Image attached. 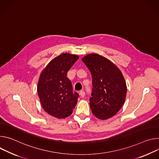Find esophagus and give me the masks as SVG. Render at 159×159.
Returning <instances> with one entry per match:
<instances>
[{
    "mask_svg": "<svg viewBox=\"0 0 159 159\" xmlns=\"http://www.w3.org/2000/svg\"><path fill=\"white\" fill-rule=\"evenodd\" d=\"M80 95L81 97L83 98V97L85 96V92H83V91H81V92H80Z\"/></svg>",
    "mask_w": 159,
    "mask_h": 159,
    "instance_id": "esophagus-1",
    "label": "esophagus"
}]
</instances>
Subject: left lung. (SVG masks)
<instances>
[{
	"label": "left lung",
	"mask_w": 159,
	"mask_h": 159,
	"mask_svg": "<svg viewBox=\"0 0 159 159\" xmlns=\"http://www.w3.org/2000/svg\"><path fill=\"white\" fill-rule=\"evenodd\" d=\"M81 60L92 77L90 105L93 114L103 120L112 117L125 102L127 86L124 76L113 62L98 54H88Z\"/></svg>",
	"instance_id": "1"
}]
</instances>
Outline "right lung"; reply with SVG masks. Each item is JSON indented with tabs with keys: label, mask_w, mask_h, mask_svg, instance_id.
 I'll use <instances>...</instances> for the list:
<instances>
[{
	"label": "right lung",
	"mask_w": 159,
	"mask_h": 159,
	"mask_svg": "<svg viewBox=\"0 0 159 159\" xmlns=\"http://www.w3.org/2000/svg\"><path fill=\"white\" fill-rule=\"evenodd\" d=\"M76 55L63 53L52 59L42 70L37 92L44 111L58 119L72 114L78 102V93H73V86L67 73L78 59Z\"/></svg>",
	"instance_id": "1"
}]
</instances>
